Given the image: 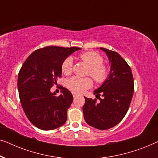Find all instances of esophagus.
Returning <instances> with one entry per match:
<instances>
[{"mask_svg": "<svg viewBox=\"0 0 158 158\" xmlns=\"http://www.w3.org/2000/svg\"><path fill=\"white\" fill-rule=\"evenodd\" d=\"M73 96L74 98H75V97H77V96H78V94H77L76 93H73Z\"/></svg>", "mask_w": 158, "mask_h": 158, "instance_id": "obj_1", "label": "esophagus"}]
</instances>
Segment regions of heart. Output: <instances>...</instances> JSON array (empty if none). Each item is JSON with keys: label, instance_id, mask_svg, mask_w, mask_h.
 I'll return each instance as SVG.
<instances>
[{"label": "heart", "instance_id": "heart-1", "mask_svg": "<svg viewBox=\"0 0 158 158\" xmlns=\"http://www.w3.org/2000/svg\"><path fill=\"white\" fill-rule=\"evenodd\" d=\"M81 60L89 67V74L94 81L98 83H101L108 76L107 67L103 64V57L99 54L94 52H88L82 54ZM73 60L71 57H68L64 60L62 64V71L64 74H69L72 69ZM93 81L90 77H81L73 76L67 81V87L74 93H82L85 89L90 88Z\"/></svg>", "mask_w": 158, "mask_h": 158}]
</instances>
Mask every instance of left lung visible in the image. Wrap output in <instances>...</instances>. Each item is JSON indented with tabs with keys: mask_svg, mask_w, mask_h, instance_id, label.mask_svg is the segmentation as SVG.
I'll list each match as a JSON object with an SVG mask.
<instances>
[{
	"mask_svg": "<svg viewBox=\"0 0 158 158\" xmlns=\"http://www.w3.org/2000/svg\"><path fill=\"white\" fill-rule=\"evenodd\" d=\"M100 49L106 54L111 70L102 85L94 90L100 102L84 97L83 111L88 125L105 130L118 124L126 115L134 94V79L130 67L119 54L103 47Z\"/></svg>",
	"mask_w": 158,
	"mask_h": 158,
	"instance_id": "obj_1",
	"label": "left lung"
}]
</instances>
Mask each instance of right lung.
Segmentation results:
<instances>
[{
	"mask_svg": "<svg viewBox=\"0 0 158 158\" xmlns=\"http://www.w3.org/2000/svg\"><path fill=\"white\" fill-rule=\"evenodd\" d=\"M80 49L75 47H46L34 51L23 62L18 75L19 98L26 116L37 128L52 130L66 122L73 95L62 86V94L56 96L50 88L61 77L64 60Z\"/></svg>",
	"mask_w": 158,
	"mask_h": 158,
	"instance_id": "obj_1",
	"label": "right lung"
}]
</instances>
